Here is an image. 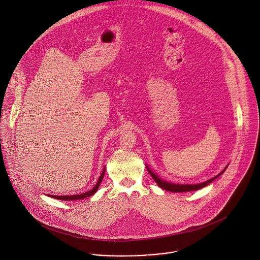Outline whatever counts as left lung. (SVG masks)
I'll return each mask as SVG.
<instances>
[{
  "label": "left lung",
  "instance_id": "obj_1",
  "mask_svg": "<svg viewBox=\"0 0 260 260\" xmlns=\"http://www.w3.org/2000/svg\"><path fill=\"white\" fill-rule=\"evenodd\" d=\"M226 169V168H225ZM148 172H149V174L152 176V178L155 180V182L157 183V185L159 187H161L162 189L165 190H168V191H172V192H186V191H192V190H198V189H201L205 186H207L208 184H210L212 181H214L216 178H218L222 173H224V171H222L219 175H217L216 177L204 182V183H200V184H193V185H183V184H174V183H170V182H167V181H162L160 180L153 172H151L149 170V168H147Z\"/></svg>",
  "mask_w": 260,
  "mask_h": 260
}]
</instances>
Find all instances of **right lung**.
<instances>
[{"label":"right lung","instance_id":"1","mask_svg":"<svg viewBox=\"0 0 260 260\" xmlns=\"http://www.w3.org/2000/svg\"><path fill=\"white\" fill-rule=\"evenodd\" d=\"M104 174H105V169H104L102 175L100 176V178L98 180V183L94 185V187L91 190L87 191V192H84V193H81V194H75V196H50V197H52L54 199H57V200H60V201H76V200H82V199L91 197L99 189L100 184H101V182H102V180L104 178Z\"/></svg>","mask_w":260,"mask_h":260}]
</instances>
